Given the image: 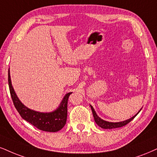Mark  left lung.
Here are the masks:
<instances>
[{
  "mask_svg": "<svg viewBox=\"0 0 157 157\" xmlns=\"http://www.w3.org/2000/svg\"><path fill=\"white\" fill-rule=\"evenodd\" d=\"M90 107H91V109H92V113H93V117H94V121H95L97 124H98L99 127H101V128H103V129H114V128H118V127H123V126H125L126 124H127L130 122L132 120L134 119V118L136 117L137 115L139 113V112L141 111V109L139 111L138 113H137L134 117H132V118H130V119H127V120H125V121H120V122H110V121H105V120H102L101 118H100L98 116V114L96 113L95 111H94V109L92 107V105H90Z\"/></svg>",
  "mask_w": 157,
  "mask_h": 157,
  "instance_id": "left-lung-1",
  "label": "left lung"
}]
</instances>
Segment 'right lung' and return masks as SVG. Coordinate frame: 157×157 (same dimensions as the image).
Masks as SVG:
<instances>
[{
  "instance_id": "right-lung-1",
  "label": "right lung",
  "mask_w": 157,
  "mask_h": 157,
  "mask_svg": "<svg viewBox=\"0 0 157 157\" xmlns=\"http://www.w3.org/2000/svg\"><path fill=\"white\" fill-rule=\"evenodd\" d=\"M8 82L13 105L23 119L31 124L36 128L45 132H55L63 128L66 124L67 120V100L70 94H72V92H69L65 94L60 105L55 111L49 113H41L30 109L19 100L11 84L9 69L8 73Z\"/></svg>"
}]
</instances>
